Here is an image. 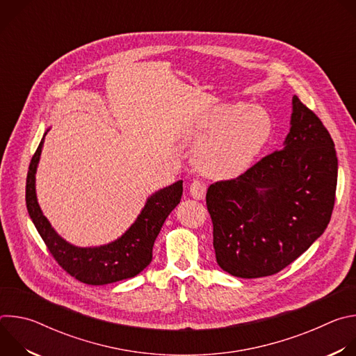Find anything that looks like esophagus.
I'll use <instances>...</instances> for the list:
<instances>
[{"label": "esophagus", "mask_w": 356, "mask_h": 356, "mask_svg": "<svg viewBox=\"0 0 356 356\" xmlns=\"http://www.w3.org/2000/svg\"><path fill=\"white\" fill-rule=\"evenodd\" d=\"M207 193V186L200 181V180H193L190 184V195L195 200H202L206 197Z\"/></svg>", "instance_id": "esophagus-1"}]
</instances>
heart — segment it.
Instances as JSON below:
<instances>
[{"label":"heart","mask_w":356,"mask_h":356,"mask_svg":"<svg viewBox=\"0 0 356 356\" xmlns=\"http://www.w3.org/2000/svg\"><path fill=\"white\" fill-rule=\"evenodd\" d=\"M269 134L270 120L262 110L245 103L217 106L195 127L194 136L205 139L195 150V165L216 179L235 177L249 168Z\"/></svg>","instance_id":"heart-1"}]
</instances>
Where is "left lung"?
<instances>
[{
  "instance_id": "1",
  "label": "left lung",
  "mask_w": 356,
  "mask_h": 356,
  "mask_svg": "<svg viewBox=\"0 0 356 356\" xmlns=\"http://www.w3.org/2000/svg\"><path fill=\"white\" fill-rule=\"evenodd\" d=\"M291 104L283 149L207 190L217 264L236 277L280 272L321 236L331 220L338 177L332 138L297 95Z\"/></svg>"
}]
</instances>
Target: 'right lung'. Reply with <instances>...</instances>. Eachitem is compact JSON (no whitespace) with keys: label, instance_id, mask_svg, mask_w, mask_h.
<instances>
[{"label":"right lung","instance_id":"obj_1","mask_svg":"<svg viewBox=\"0 0 356 356\" xmlns=\"http://www.w3.org/2000/svg\"><path fill=\"white\" fill-rule=\"evenodd\" d=\"M44 135L29 165L25 198L29 217L55 261L70 276L92 286L120 282L140 273L152 261V248L163 222L181 200L183 181L179 180L152 194L136 221L117 241L95 248L70 245L50 227L36 200L35 173Z\"/></svg>","mask_w":356,"mask_h":356}]
</instances>
